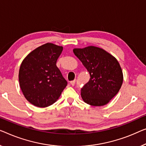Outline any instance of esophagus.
<instances>
[{"label":"esophagus","instance_id":"esophagus-1","mask_svg":"<svg viewBox=\"0 0 146 146\" xmlns=\"http://www.w3.org/2000/svg\"><path fill=\"white\" fill-rule=\"evenodd\" d=\"M70 84H71V85H72V86H74V85H75V80H71V81H70Z\"/></svg>","mask_w":146,"mask_h":146}]
</instances>
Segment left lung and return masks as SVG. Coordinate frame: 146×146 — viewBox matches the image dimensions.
<instances>
[{
  "label": "left lung",
  "mask_w": 146,
  "mask_h": 146,
  "mask_svg": "<svg viewBox=\"0 0 146 146\" xmlns=\"http://www.w3.org/2000/svg\"><path fill=\"white\" fill-rule=\"evenodd\" d=\"M73 53L90 76L89 81L81 88L83 101L93 106L109 103L123 84V71L118 61L104 49L94 46L74 48Z\"/></svg>",
  "instance_id": "8db88e82"
}]
</instances>
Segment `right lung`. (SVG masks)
Returning <instances> with one entry per match:
<instances>
[{
    "label": "right lung",
    "instance_id": "obj_1",
    "mask_svg": "<svg viewBox=\"0 0 146 146\" xmlns=\"http://www.w3.org/2000/svg\"><path fill=\"white\" fill-rule=\"evenodd\" d=\"M63 47L48 42L28 54L19 71L21 90L27 100L38 108L58 100L67 82L56 66Z\"/></svg>",
    "mask_w": 146,
    "mask_h": 146
}]
</instances>
